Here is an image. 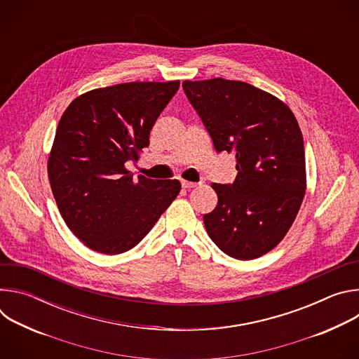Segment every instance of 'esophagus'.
<instances>
[{
    "instance_id": "1",
    "label": "esophagus",
    "mask_w": 359,
    "mask_h": 359,
    "mask_svg": "<svg viewBox=\"0 0 359 359\" xmlns=\"http://www.w3.org/2000/svg\"><path fill=\"white\" fill-rule=\"evenodd\" d=\"M196 186H198V183H196V182L182 180V187H183V189H191V187H196Z\"/></svg>"
}]
</instances>
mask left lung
Returning <instances> with one entry per match:
<instances>
[{
	"instance_id": "1",
	"label": "left lung",
	"mask_w": 359,
	"mask_h": 359,
	"mask_svg": "<svg viewBox=\"0 0 359 359\" xmlns=\"http://www.w3.org/2000/svg\"><path fill=\"white\" fill-rule=\"evenodd\" d=\"M183 90L215 149L237 161L233 184H212L219 200L204 227L230 257H262L285 237L305 194L298 122L283 100L247 82L184 81Z\"/></svg>"
}]
</instances>
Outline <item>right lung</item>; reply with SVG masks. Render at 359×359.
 <instances>
[{"instance_id":"obj_1","label":"right lung","mask_w":359,"mask_h":359,"mask_svg":"<svg viewBox=\"0 0 359 359\" xmlns=\"http://www.w3.org/2000/svg\"><path fill=\"white\" fill-rule=\"evenodd\" d=\"M180 82H128L75 97L57 128L48 177L69 230L90 250L133 248L180 191L179 180L133 179L126 163L149 146V133Z\"/></svg>"}]
</instances>
